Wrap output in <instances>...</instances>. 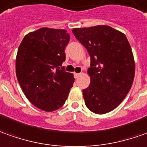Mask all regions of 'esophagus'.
Wrapping results in <instances>:
<instances>
[{
  "instance_id": "34e87169",
  "label": "esophagus",
  "mask_w": 147,
  "mask_h": 147,
  "mask_svg": "<svg viewBox=\"0 0 147 147\" xmlns=\"http://www.w3.org/2000/svg\"><path fill=\"white\" fill-rule=\"evenodd\" d=\"M81 76V74L80 73H74V76H75V78L76 79H77V78H79L80 76Z\"/></svg>"
}]
</instances>
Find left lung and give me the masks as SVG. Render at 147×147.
Here are the masks:
<instances>
[{
    "mask_svg": "<svg viewBox=\"0 0 147 147\" xmlns=\"http://www.w3.org/2000/svg\"><path fill=\"white\" fill-rule=\"evenodd\" d=\"M72 33L91 58L90 85L83 90L90 111L105 114L122 102L133 84L135 63L131 47L122 32L109 26L74 28Z\"/></svg>",
    "mask_w": 147,
    "mask_h": 147,
    "instance_id": "obj_1",
    "label": "left lung"
}]
</instances>
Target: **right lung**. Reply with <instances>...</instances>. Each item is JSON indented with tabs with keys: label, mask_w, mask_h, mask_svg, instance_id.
Here are the masks:
<instances>
[{
	"label": "right lung",
	"mask_w": 147,
	"mask_h": 147,
	"mask_svg": "<svg viewBox=\"0 0 147 147\" xmlns=\"http://www.w3.org/2000/svg\"><path fill=\"white\" fill-rule=\"evenodd\" d=\"M70 35L66 30L42 27L24 37L16 57V75L26 98L35 107L52 112L62 107L75 81L60 70Z\"/></svg>",
	"instance_id": "add662e5"
}]
</instances>
